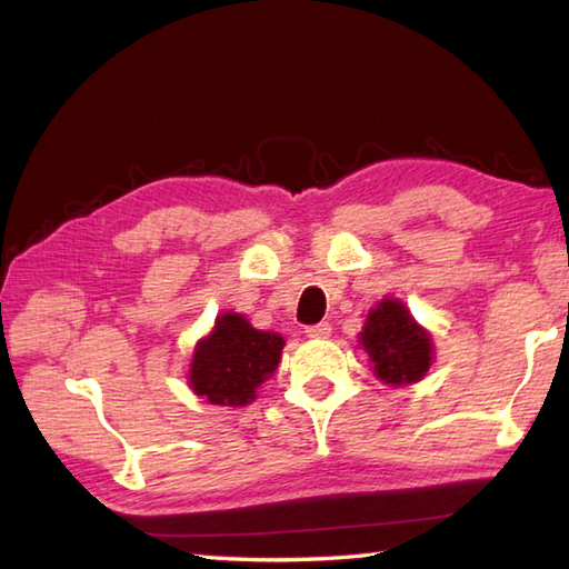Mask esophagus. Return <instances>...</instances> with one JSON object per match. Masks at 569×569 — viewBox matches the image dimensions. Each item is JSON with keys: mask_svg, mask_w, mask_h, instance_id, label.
Masks as SVG:
<instances>
[{"mask_svg": "<svg viewBox=\"0 0 569 569\" xmlns=\"http://www.w3.org/2000/svg\"><path fill=\"white\" fill-rule=\"evenodd\" d=\"M330 332H332V328H330V322H318V325H308V328H306V335H308V337H316V340H325V337H330Z\"/></svg>", "mask_w": 569, "mask_h": 569, "instance_id": "obj_1", "label": "esophagus"}]
</instances>
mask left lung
I'll use <instances>...</instances> for the list:
<instances>
[{
  "label": "left lung",
  "instance_id": "obj_1",
  "mask_svg": "<svg viewBox=\"0 0 569 569\" xmlns=\"http://www.w3.org/2000/svg\"><path fill=\"white\" fill-rule=\"evenodd\" d=\"M361 347L369 355L373 373L386 383H413L430 369V335L398 300H383L369 312Z\"/></svg>",
  "mask_w": 569,
  "mask_h": 569
}]
</instances>
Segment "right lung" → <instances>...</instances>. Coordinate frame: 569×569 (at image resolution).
<instances>
[{
    "label": "right lung",
    "instance_id": "right-lung-1",
    "mask_svg": "<svg viewBox=\"0 0 569 569\" xmlns=\"http://www.w3.org/2000/svg\"><path fill=\"white\" fill-rule=\"evenodd\" d=\"M283 337L253 330L237 316L217 318L210 337L198 345L190 367V386L214 406H244L278 367Z\"/></svg>",
    "mask_w": 569,
    "mask_h": 569
}]
</instances>
